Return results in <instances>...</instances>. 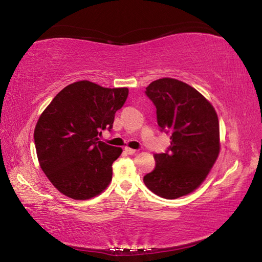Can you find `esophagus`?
<instances>
[{
    "label": "esophagus",
    "instance_id": "1",
    "mask_svg": "<svg viewBox=\"0 0 262 262\" xmlns=\"http://www.w3.org/2000/svg\"><path fill=\"white\" fill-rule=\"evenodd\" d=\"M125 151H126V154H128V155H134V154L136 152V150L126 147V148H125Z\"/></svg>",
    "mask_w": 262,
    "mask_h": 262
}]
</instances>
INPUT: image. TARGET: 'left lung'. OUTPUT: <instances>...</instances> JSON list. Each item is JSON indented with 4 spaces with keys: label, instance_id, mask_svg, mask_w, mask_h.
<instances>
[{
    "label": "left lung",
    "instance_id": "1",
    "mask_svg": "<svg viewBox=\"0 0 262 262\" xmlns=\"http://www.w3.org/2000/svg\"><path fill=\"white\" fill-rule=\"evenodd\" d=\"M144 92L171 144L165 152L155 154L156 167L143 181L164 199L184 196L201 185L219 156V118L200 92L178 79H157Z\"/></svg>",
    "mask_w": 262,
    "mask_h": 262
}]
</instances>
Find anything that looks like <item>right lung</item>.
<instances>
[{
  "label": "right lung",
  "instance_id": "1",
  "mask_svg": "<svg viewBox=\"0 0 262 262\" xmlns=\"http://www.w3.org/2000/svg\"><path fill=\"white\" fill-rule=\"evenodd\" d=\"M127 97V88L81 81L62 89L43 111L34 129L35 150L43 173L62 194L86 200L107 187L122 149L98 135L112 130Z\"/></svg>",
  "mask_w": 262,
  "mask_h": 262
}]
</instances>
